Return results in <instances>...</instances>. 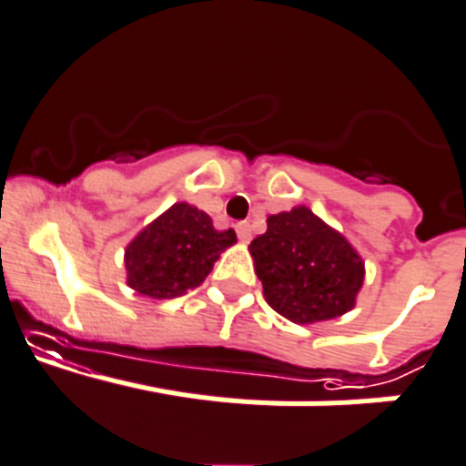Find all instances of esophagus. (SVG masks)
<instances>
[{
  "label": "esophagus",
  "mask_w": 466,
  "mask_h": 466,
  "mask_svg": "<svg viewBox=\"0 0 466 466\" xmlns=\"http://www.w3.org/2000/svg\"><path fill=\"white\" fill-rule=\"evenodd\" d=\"M238 230V238H240V242H249L251 240V224H247V221H240V224L236 226Z\"/></svg>",
  "instance_id": "obj_1"
}]
</instances>
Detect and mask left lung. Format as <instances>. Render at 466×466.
Instances as JSON below:
<instances>
[{
  "label": "left lung",
  "instance_id": "obj_1",
  "mask_svg": "<svg viewBox=\"0 0 466 466\" xmlns=\"http://www.w3.org/2000/svg\"><path fill=\"white\" fill-rule=\"evenodd\" d=\"M249 251L268 304L295 325L334 320L357 302L361 256L307 206L269 215Z\"/></svg>",
  "mask_w": 466,
  "mask_h": 466
}]
</instances>
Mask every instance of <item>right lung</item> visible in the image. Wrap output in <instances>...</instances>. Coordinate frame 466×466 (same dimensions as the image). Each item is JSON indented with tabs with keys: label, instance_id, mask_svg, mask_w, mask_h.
<instances>
[{
	"label": "right lung",
	"instance_id": "obj_1",
	"mask_svg": "<svg viewBox=\"0 0 466 466\" xmlns=\"http://www.w3.org/2000/svg\"><path fill=\"white\" fill-rule=\"evenodd\" d=\"M236 230H217L189 203H174L126 247L127 286L153 299H174L201 286Z\"/></svg>",
	"mask_w": 466,
	"mask_h": 466
}]
</instances>
